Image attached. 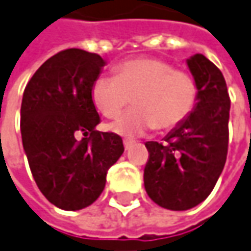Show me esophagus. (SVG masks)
Returning a JSON list of instances; mask_svg holds the SVG:
<instances>
[{
	"instance_id": "esophagus-1",
	"label": "esophagus",
	"mask_w": 251,
	"mask_h": 251,
	"mask_svg": "<svg viewBox=\"0 0 251 251\" xmlns=\"http://www.w3.org/2000/svg\"><path fill=\"white\" fill-rule=\"evenodd\" d=\"M132 144H134V141H131V139H124V148H126V151H128Z\"/></svg>"
}]
</instances>
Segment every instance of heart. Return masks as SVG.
I'll use <instances>...</instances> for the list:
<instances>
[{"label": "heart", "instance_id": "heart-1", "mask_svg": "<svg viewBox=\"0 0 251 251\" xmlns=\"http://www.w3.org/2000/svg\"><path fill=\"white\" fill-rule=\"evenodd\" d=\"M114 77L100 75L91 87V98L117 134L134 137L149 129L160 132L179 127L193 113L199 99L198 82L189 72L157 58H132L113 66Z\"/></svg>", "mask_w": 251, "mask_h": 251}]
</instances>
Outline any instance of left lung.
Here are the masks:
<instances>
[{
    "label": "left lung",
    "instance_id": "8db88e82",
    "mask_svg": "<svg viewBox=\"0 0 251 251\" xmlns=\"http://www.w3.org/2000/svg\"><path fill=\"white\" fill-rule=\"evenodd\" d=\"M188 66L199 88L193 113L164 142L145 144L146 193L156 204L176 211L198 206L211 193L229 141L231 99L221 70L201 53L188 59Z\"/></svg>",
    "mask_w": 251,
    "mask_h": 251
}]
</instances>
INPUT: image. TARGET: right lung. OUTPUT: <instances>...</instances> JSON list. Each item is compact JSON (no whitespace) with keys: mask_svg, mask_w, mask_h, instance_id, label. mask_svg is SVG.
<instances>
[{"mask_svg":"<svg viewBox=\"0 0 251 251\" xmlns=\"http://www.w3.org/2000/svg\"><path fill=\"white\" fill-rule=\"evenodd\" d=\"M103 66L97 53L69 48L45 60L23 92L20 132L31 174L44 196L67 211L98 199L124 152L120 135L95 129L100 119L91 87Z\"/></svg>","mask_w":251,"mask_h":251,"instance_id":"1","label":"right lung"}]
</instances>
